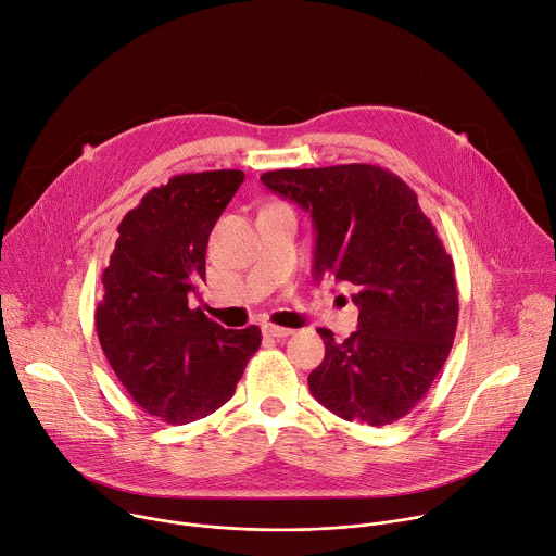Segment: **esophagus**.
Listing matches in <instances>:
<instances>
[{"label": "esophagus", "mask_w": 556, "mask_h": 556, "mask_svg": "<svg viewBox=\"0 0 556 556\" xmlns=\"http://www.w3.org/2000/svg\"><path fill=\"white\" fill-rule=\"evenodd\" d=\"M264 332H266L268 337H275V339H286V337L292 334L290 328H281V326H275V324H266V326H264Z\"/></svg>", "instance_id": "34e87169"}]
</instances>
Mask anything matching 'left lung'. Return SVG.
<instances>
[{
  "mask_svg": "<svg viewBox=\"0 0 556 556\" xmlns=\"http://www.w3.org/2000/svg\"><path fill=\"white\" fill-rule=\"evenodd\" d=\"M262 181L313 217L315 279L357 288L359 330L337 343L319 328L324 362L308 386L345 421L406 417L443 368L457 332L454 264L417 192L372 164L270 170Z\"/></svg>",
  "mask_w": 556,
  "mask_h": 556,
  "instance_id": "left-lung-1",
  "label": "left lung"
}]
</instances>
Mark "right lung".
Instances as JSON below:
<instances>
[{
  "label": "right lung",
  "mask_w": 556,
  "mask_h": 556,
  "mask_svg": "<svg viewBox=\"0 0 556 556\" xmlns=\"http://www.w3.org/2000/svg\"><path fill=\"white\" fill-rule=\"evenodd\" d=\"M241 170L175 175L119 224L94 311L104 355L132 401L166 424H190L235 394L262 330H226L192 308L206 281L208 237Z\"/></svg>",
  "instance_id": "obj_1"
}]
</instances>
